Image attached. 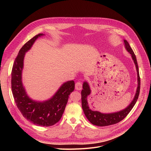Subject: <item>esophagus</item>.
<instances>
[{"label":"esophagus","instance_id":"1","mask_svg":"<svg viewBox=\"0 0 151 151\" xmlns=\"http://www.w3.org/2000/svg\"><path fill=\"white\" fill-rule=\"evenodd\" d=\"M83 88V83L81 81H78L75 84V89L78 91H80Z\"/></svg>","mask_w":151,"mask_h":151}]
</instances>
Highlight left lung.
<instances>
[{
	"label": "left lung",
	"mask_w": 151,
	"mask_h": 151,
	"mask_svg": "<svg viewBox=\"0 0 151 151\" xmlns=\"http://www.w3.org/2000/svg\"><path fill=\"white\" fill-rule=\"evenodd\" d=\"M124 45L125 49L127 50L131 55L132 58L134 61V64H135L137 71V76H138V87L136 91L135 96L133 100L130 103V104L125 108L124 109L120 111L113 113H108L105 114L101 113L99 111H92L91 110L88 105V96L91 94V91L90 89V87L89 84L86 81H84L83 85V89L81 91V103H82V108L83 109L84 113L86 116L87 119L89 120V121L93 125L100 126V127H104V126H108L110 125H113L119 122L122 120L127 116V114L130 113L134 105H135L136 102L138 99V96L139 94V90H140V78L139 74V69L138 65L137 60V58L135 55L134 54L132 47H130V45L129 44L128 42L124 40Z\"/></svg>",
	"instance_id": "1"
}]
</instances>
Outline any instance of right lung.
<instances>
[{
	"label": "right lung",
	"mask_w": 151,
	"mask_h": 151,
	"mask_svg": "<svg viewBox=\"0 0 151 151\" xmlns=\"http://www.w3.org/2000/svg\"><path fill=\"white\" fill-rule=\"evenodd\" d=\"M42 35L44 34L35 35L19 50L12 68V90L16 105L26 119L38 126L49 127L60 121L70 94L75 89V82L68 81L63 83L52 98L46 101H36L29 97L22 83L24 58L36 40Z\"/></svg>",
	"instance_id": "add662e5"
}]
</instances>
